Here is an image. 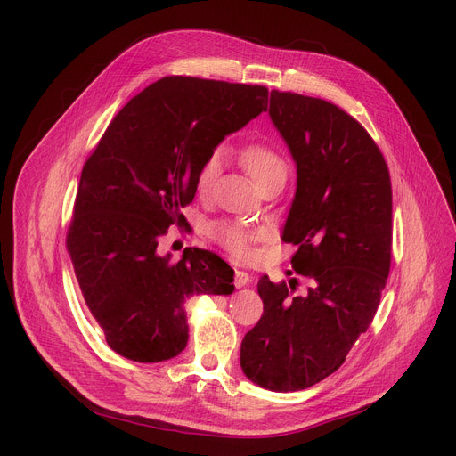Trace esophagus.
Returning a JSON list of instances; mask_svg holds the SVG:
<instances>
[{"instance_id": "obj_1", "label": "esophagus", "mask_w": 456, "mask_h": 456, "mask_svg": "<svg viewBox=\"0 0 456 456\" xmlns=\"http://www.w3.org/2000/svg\"><path fill=\"white\" fill-rule=\"evenodd\" d=\"M249 281H251V277H249L248 272H242V270L234 272V286H236V289H242V286L249 284Z\"/></svg>"}]
</instances>
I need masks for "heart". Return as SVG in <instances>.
Segmentation results:
<instances>
[{"label":"heart","mask_w":456,"mask_h":456,"mask_svg":"<svg viewBox=\"0 0 456 456\" xmlns=\"http://www.w3.org/2000/svg\"><path fill=\"white\" fill-rule=\"evenodd\" d=\"M224 162V148L212 150L207 159L201 162L198 175H196V186L205 194L212 183L218 177ZM242 164L248 170L249 177L255 181V184L265 183L266 179L284 175L286 177V164L282 157L265 143H251L242 151ZM212 234L224 248H227L236 256H246L249 253V242L251 234L246 232L242 227L236 225H216L212 229Z\"/></svg>","instance_id":"b5f03b06"}]
</instances>
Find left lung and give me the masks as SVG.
I'll list each match as a JSON object with an SVG mask.
<instances>
[{"label": "left lung", "instance_id": "left-lung-1", "mask_svg": "<svg viewBox=\"0 0 456 456\" xmlns=\"http://www.w3.org/2000/svg\"><path fill=\"white\" fill-rule=\"evenodd\" d=\"M270 118L297 166L282 240L308 286L258 281L265 313L240 366L262 388L296 392L337 371L373 322L392 265V183L373 138L334 103L272 90Z\"/></svg>", "mask_w": 456, "mask_h": 456}]
</instances>
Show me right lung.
<instances>
[{
    "instance_id": "right-lung-1",
    "label": "right lung",
    "mask_w": 456,
    "mask_h": 456,
    "mask_svg": "<svg viewBox=\"0 0 456 456\" xmlns=\"http://www.w3.org/2000/svg\"><path fill=\"white\" fill-rule=\"evenodd\" d=\"M268 88L170 76L143 88L86 159L66 248L85 303L112 351L162 362L188 342L184 301L232 294L234 272L205 249L175 265L157 253L167 229L188 225L201 162L266 110Z\"/></svg>"
}]
</instances>
